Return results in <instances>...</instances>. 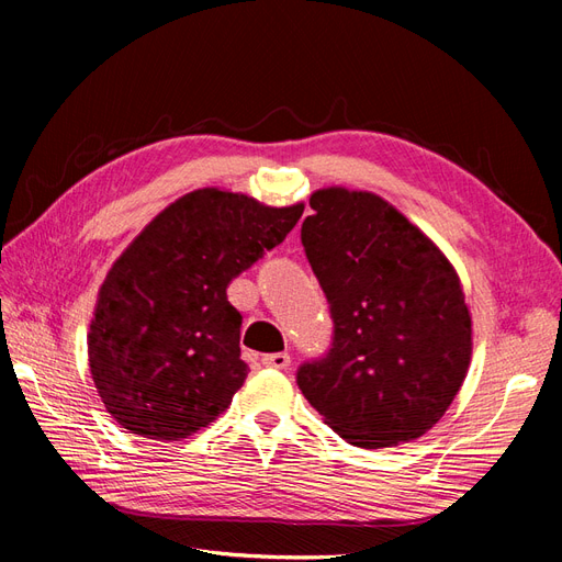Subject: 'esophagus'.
<instances>
[{
  "mask_svg": "<svg viewBox=\"0 0 562 562\" xmlns=\"http://www.w3.org/2000/svg\"><path fill=\"white\" fill-rule=\"evenodd\" d=\"M262 366L267 368H277V370H285L291 366V353L279 351V353H265L262 356Z\"/></svg>",
  "mask_w": 562,
  "mask_h": 562,
  "instance_id": "esophagus-1",
  "label": "esophagus"
}]
</instances>
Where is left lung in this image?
<instances>
[{
  "mask_svg": "<svg viewBox=\"0 0 562 562\" xmlns=\"http://www.w3.org/2000/svg\"><path fill=\"white\" fill-rule=\"evenodd\" d=\"M302 246L330 304L333 342L302 389L356 448L401 446L446 415L471 363V314L443 252L389 201L316 190Z\"/></svg>",
  "mask_w": 562,
  "mask_h": 562,
  "instance_id": "left-lung-1",
  "label": "left lung"
}]
</instances>
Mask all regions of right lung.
<instances>
[{
    "label": "right lung",
    "instance_id": "right-lung-1",
    "mask_svg": "<svg viewBox=\"0 0 562 562\" xmlns=\"http://www.w3.org/2000/svg\"><path fill=\"white\" fill-rule=\"evenodd\" d=\"M302 211L206 187L135 236L100 285L89 330L95 389L124 429L180 440L227 411L248 375L227 285L279 246Z\"/></svg>",
    "mask_w": 562,
    "mask_h": 562
}]
</instances>
